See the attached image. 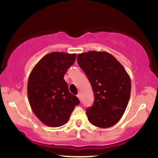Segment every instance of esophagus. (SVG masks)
Masks as SVG:
<instances>
[{
    "label": "esophagus",
    "mask_w": 158,
    "mask_h": 158,
    "mask_svg": "<svg viewBox=\"0 0 158 158\" xmlns=\"http://www.w3.org/2000/svg\"><path fill=\"white\" fill-rule=\"evenodd\" d=\"M77 98H78V99L80 101H81V94H78L77 95Z\"/></svg>",
    "instance_id": "obj_1"
}]
</instances>
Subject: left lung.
Segmentation results:
<instances>
[{
    "instance_id": "1",
    "label": "left lung",
    "mask_w": 158,
    "mask_h": 158,
    "mask_svg": "<svg viewBox=\"0 0 158 158\" xmlns=\"http://www.w3.org/2000/svg\"><path fill=\"white\" fill-rule=\"evenodd\" d=\"M77 64L92 86L94 102L86 109L90 124L100 128L115 125L124 114L131 94V80L119 62L106 52L79 54Z\"/></svg>"
}]
</instances>
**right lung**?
<instances>
[{
  "label": "right lung",
  "instance_id": "add662e5",
  "mask_svg": "<svg viewBox=\"0 0 158 158\" xmlns=\"http://www.w3.org/2000/svg\"><path fill=\"white\" fill-rule=\"evenodd\" d=\"M76 54L51 52L34 66L28 79L27 94L32 111L43 124L64 125L80 101L70 94L64 76L74 63Z\"/></svg>",
  "mask_w": 158,
  "mask_h": 158
}]
</instances>
